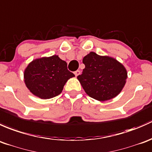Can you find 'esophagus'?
I'll return each instance as SVG.
<instances>
[{
  "label": "esophagus",
  "instance_id": "34e87169",
  "mask_svg": "<svg viewBox=\"0 0 152 152\" xmlns=\"http://www.w3.org/2000/svg\"><path fill=\"white\" fill-rule=\"evenodd\" d=\"M74 74H75V75L76 77L78 76L80 74V70H77V71L75 72Z\"/></svg>",
  "mask_w": 152,
  "mask_h": 152
}]
</instances>
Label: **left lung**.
<instances>
[{
	"label": "left lung",
	"mask_w": 152,
	"mask_h": 152,
	"mask_svg": "<svg viewBox=\"0 0 152 152\" xmlns=\"http://www.w3.org/2000/svg\"><path fill=\"white\" fill-rule=\"evenodd\" d=\"M85 69L77 76L86 93L98 101L115 97L126 83L127 72L122 64L110 56L89 53L83 59Z\"/></svg>",
	"instance_id": "left-lung-1"
}]
</instances>
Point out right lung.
<instances>
[{"mask_svg":"<svg viewBox=\"0 0 152 152\" xmlns=\"http://www.w3.org/2000/svg\"><path fill=\"white\" fill-rule=\"evenodd\" d=\"M75 77L58 56L33 60L24 71L26 87L36 96L47 99L60 94L69 79Z\"/></svg>","mask_w":152,"mask_h":152,"instance_id":"1","label":"right lung"}]
</instances>
